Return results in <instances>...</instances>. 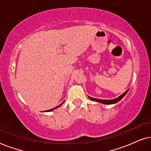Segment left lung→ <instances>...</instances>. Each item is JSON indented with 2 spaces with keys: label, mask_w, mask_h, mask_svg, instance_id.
I'll list each match as a JSON object with an SVG mask.
<instances>
[{
  "label": "left lung",
  "mask_w": 151,
  "mask_h": 151,
  "mask_svg": "<svg viewBox=\"0 0 151 151\" xmlns=\"http://www.w3.org/2000/svg\"><path fill=\"white\" fill-rule=\"evenodd\" d=\"M128 91H129V89H128L127 91H125L124 93L123 94H122L120 96H119L118 98L113 99V100H101V99H96V98H91V97H89V96H88V98H89L91 100L96 101V102H101V103H102V104H115V103H117V102H119V100H121L125 96V95L127 93Z\"/></svg>",
  "instance_id": "1"
}]
</instances>
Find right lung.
Here are the masks:
<instances>
[{
  "label": "right lung",
  "mask_w": 151,
  "mask_h": 151,
  "mask_svg": "<svg viewBox=\"0 0 151 151\" xmlns=\"http://www.w3.org/2000/svg\"><path fill=\"white\" fill-rule=\"evenodd\" d=\"M63 103H64V102H63V103H62V104H60V105H58V106H56V107H55V108H53V109H50V110H47V111H47V112H49V111H53V110H54V109H57V108H58V107H59L60 106H61V105H62V104H63Z\"/></svg>",
  "instance_id": "1"
}]
</instances>
